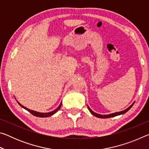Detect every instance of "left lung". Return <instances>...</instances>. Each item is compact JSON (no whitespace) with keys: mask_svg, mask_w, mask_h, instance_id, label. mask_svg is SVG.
Returning a JSON list of instances; mask_svg holds the SVG:
<instances>
[{"mask_svg":"<svg viewBox=\"0 0 149 149\" xmlns=\"http://www.w3.org/2000/svg\"><path fill=\"white\" fill-rule=\"evenodd\" d=\"M134 104V102L133 103V104L130 106V107H128L127 108H126L125 110H123V111H120V112H114V113H112V114H107V115H102V114H97V113H96L95 112H93V111L91 109V108L89 107V106H87V108L90 111V112L93 115H94L95 116L97 117V118H112V117H114V116H116L118 115H121V114H125V112H127L128 110H129L132 107V106Z\"/></svg>","mask_w":149,"mask_h":149,"instance_id":"8db88e82","label":"left lung"}]
</instances>
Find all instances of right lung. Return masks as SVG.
I'll use <instances>...</instances> for the list:
<instances>
[{"label":"right lung","mask_w":149,"mask_h":149,"mask_svg":"<svg viewBox=\"0 0 149 149\" xmlns=\"http://www.w3.org/2000/svg\"><path fill=\"white\" fill-rule=\"evenodd\" d=\"M17 103H18V104H19L20 106H21V107H22V108H24V109H26V110L28 111V112L31 113V114H33V116H35L40 117V118H46V117L51 116H52L53 114H54L55 113L57 112L59 110V109H60V108H61V106H62V102H61V103H60V105L58 106V108H56V109H55L54 110L52 111V112H50L42 113V112H36V111H34V110H30V109H29V108H26V107H24L23 105H22V104H20V103H19L18 101H17Z\"/></svg>","instance_id":"right-lung-1"}]
</instances>
